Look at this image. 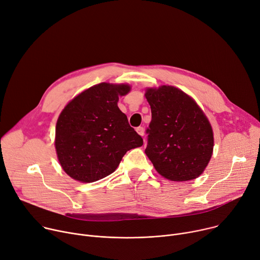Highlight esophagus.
Returning a JSON list of instances; mask_svg holds the SVG:
<instances>
[{
    "mask_svg": "<svg viewBox=\"0 0 260 260\" xmlns=\"http://www.w3.org/2000/svg\"><path fill=\"white\" fill-rule=\"evenodd\" d=\"M136 131H137V133H138L141 137L144 136V128H143V127H141V126H140V127H137Z\"/></svg>",
    "mask_w": 260,
    "mask_h": 260,
    "instance_id": "34e87169",
    "label": "esophagus"
}]
</instances>
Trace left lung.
Returning <instances> with one entry per match:
<instances>
[{
	"mask_svg": "<svg viewBox=\"0 0 260 260\" xmlns=\"http://www.w3.org/2000/svg\"><path fill=\"white\" fill-rule=\"evenodd\" d=\"M151 109L145 153L156 172L171 181L199 177L214 151V132L193 98L169 85L147 87Z\"/></svg>",
	"mask_w": 260,
	"mask_h": 260,
	"instance_id": "left-lung-1",
	"label": "left lung"
}]
</instances>
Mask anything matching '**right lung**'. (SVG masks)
I'll use <instances>...</instances> for the list:
<instances>
[{
	"label": "right lung",
	"instance_id": "1",
	"mask_svg": "<svg viewBox=\"0 0 260 260\" xmlns=\"http://www.w3.org/2000/svg\"><path fill=\"white\" fill-rule=\"evenodd\" d=\"M131 89L128 84L104 82L64 107L56 124L55 148L68 176L84 183L100 180L117 169L126 151L143 145L117 105Z\"/></svg>",
	"mask_w": 260,
	"mask_h": 260
}]
</instances>
